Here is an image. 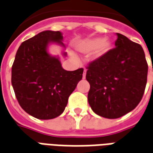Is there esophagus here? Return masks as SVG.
<instances>
[{"label": "esophagus", "mask_w": 153, "mask_h": 153, "mask_svg": "<svg viewBox=\"0 0 153 153\" xmlns=\"http://www.w3.org/2000/svg\"><path fill=\"white\" fill-rule=\"evenodd\" d=\"M86 72H87V70L84 69V70H83V79H84L85 78H86Z\"/></svg>", "instance_id": "obj_1"}]
</instances>
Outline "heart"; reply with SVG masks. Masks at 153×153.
<instances>
[{"mask_svg": "<svg viewBox=\"0 0 153 153\" xmlns=\"http://www.w3.org/2000/svg\"><path fill=\"white\" fill-rule=\"evenodd\" d=\"M111 47V46L108 41H103L102 38H95L80 42L78 45V50L82 53H91L96 51L95 56L96 57H100L108 52Z\"/></svg>", "mask_w": 153, "mask_h": 153, "instance_id": "heart-1", "label": "heart"}]
</instances>
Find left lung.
Here are the masks:
<instances>
[{"mask_svg": "<svg viewBox=\"0 0 153 153\" xmlns=\"http://www.w3.org/2000/svg\"><path fill=\"white\" fill-rule=\"evenodd\" d=\"M115 48L87 67L90 84L88 100L97 115L120 118L140 102L148 77V63L143 47L116 33Z\"/></svg>", "mask_w": 153, "mask_h": 153, "instance_id": "8db88e82", "label": "left lung"}]
</instances>
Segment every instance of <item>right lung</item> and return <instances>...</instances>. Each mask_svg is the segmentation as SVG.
Returning a JSON list of instances; mask_svg holds the SVG:
<instances>
[{
	"label": "right lung",
	"instance_id": "add662e5",
	"mask_svg": "<svg viewBox=\"0 0 153 153\" xmlns=\"http://www.w3.org/2000/svg\"><path fill=\"white\" fill-rule=\"evenodd\" d=\"M62 40L60 31L41 32L22 42L15 55L12 86L19 104L35 118L51 120L62 114L69 97L83 78V68L65 70L59 58L47 52L49 43L65 47Z\"/></svg>",
	"mask_w": 153,
	"mask_h": 153
}]
</instances>
